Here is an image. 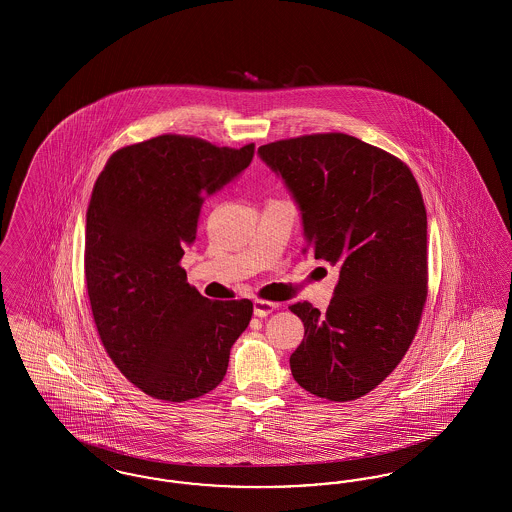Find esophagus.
Masks as SVG:
<instances>
[{
	"label": "esophagus",
	"mask_w": 512,
	"mask_h": 512,
	"mask_svg": "<svg viewBox=\"0 0 512 512\" xmlns=\"http://www.w3.org/2000/svg\"><path fill=\"white\" fill-rule=\"evenodd\" d=\"M278 309V303H272V301H265V299H255L253 301V313L255 317H268L272 311Z\"/></svg>",
	"instance_id": "obj_1"
}]
</instances>
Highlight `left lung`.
I'll list each match as a JSON object with an SVG mask.
<instances>
[{"mask_svg": "<svg viewBox=\"0 0 512 512\" xmlns=\"http://www.w3.org/2000/svg\"><path fill=\"white\" fill-rule=\"evenodd\" d=\"M259 155L299 205L303 251L340 267L326 315L309 301L290 307L305 326L293 378L328 401L359 399L401 363L420 324L428 295L420 188L401 159L341 132L278 140Z\"/></svg>", "mask_w": 512, "mask_h": 512, "instance_id": "1", "label": "left lung"}]
</instances>
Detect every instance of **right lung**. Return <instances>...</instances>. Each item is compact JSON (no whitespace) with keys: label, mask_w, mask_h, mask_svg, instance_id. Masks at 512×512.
Wrapping results in <instances>:
<instances>
[{"label":"right lung","mask_w":512,"mask_h":512,"mask_svg":"<svg viewBox=\"0 0 512 512\" xmlns=\"http://www.w3.org/2000/svg\"><path fill=\"white\" fill-rule=\"evenodd\" d=\"M253 153L255 144L163 134L115 151L94 184L84 247L92 315L111 361L155 399L182 403L215 390L253 315L249 299L203 297L180 267L205 197Z\"/></svg>","instance_id":"obj_1"}]
</instances>
